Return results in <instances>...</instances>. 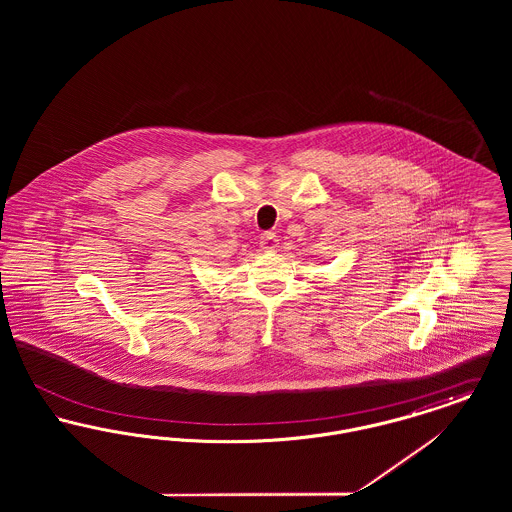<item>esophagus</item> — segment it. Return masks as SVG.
Here are the masks:
<instances>
[{
	"label": "esophagus",
	"instance_id": "1",
	"mask_svg": "<svg viewBox=\"0 0 512 512\" xmlns=\"http://www.w3.org/2000/svg\"><path fill=\"white\" fill-rule=\"evenodd\" d=\"M278 236L276 234H272V232H267V234H263L261 236V249L263 251H267V253H272V251H276L278 249Z\"/></svg>",
	"mask_w": 512,
	"mask_h": 512
}]
</instances>
